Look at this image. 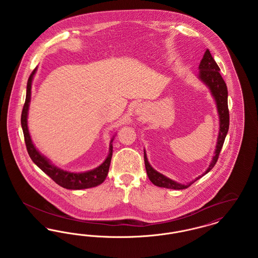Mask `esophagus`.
<instances>
[{"label": "esophagus", "instance_id": "34e87169", "mask_svg": "<svg viewBox=\"0 0 258 258\" xmlns=\"http://www.w3.org/2000/svg\"><path fill=\"white\" fill-rule=\"evenodd\" d=\"M146 109V105L143 104V103H138L136 105V108H135V114L137 115H140V114H143L145 112Z\"/></svg>", "mask_w": 258, "mask_h": 258}]
</instances>
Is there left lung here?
<instances>
[{
  "instance_id": "8db88e82",
  "label": "left lung",
  "mask_w": 258,
  "mask_h": 258,
  "mask_svg": "<svg viewBox=\"0 0 258 258\" xmlns=\"http://www.w3.org/2000/svg\"><path fill=\"white\" fill-rule=\"evenodd\" d=\"M198 69H199L198 79L208 87L213 98L216 101L217 110H218L219 119H220V131H219L218 141H217L216 150H215V156L213 157L212 161L210 162L207 170L202 175L198 176L194 181L187 184H181L173 181L168 177L164 176L163 174L154 169L148 161L147 154H146V151L144 150V161H145V167H146L148 177L150 181L157 186L172 188V189H184L188 187L189 185H191L195 182H197L198 179H200L202 176L207 174L211 169H213V167L217 163L221 148L224 143V139L228 133L229 111H228V104H227V97H228L227 87L220 74V68L214 60V58L212 57L209 49L206 50V52L204 53V56L200 61Z\"/></svg>"
}]
</instances>
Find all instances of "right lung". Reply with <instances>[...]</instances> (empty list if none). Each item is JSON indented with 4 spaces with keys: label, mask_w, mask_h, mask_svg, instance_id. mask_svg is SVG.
I'll use <instances>...</instances> for the list:
<instances>
[{
    "label": "right lung",
    "mask_w": 258,
    "mask_h": 258,
    "mask_svg": "<svg viewBox=\"0 0 258 258\" xmlns=\"http://www.w3.org/2000/svg\"><path fill=\"white\" fill-rule=\"evenodd\" d=\"M37 67L33 71V73L31 74L28 79L26 99H25L24 106L21 114V125L24 134L26 147L30 158L34 161V163H36L42 171L44 172L46 175H48L56 184L61 185L64 188L84 189V188H90V187H94L98 184H102L108 174L109 166H110L111 158L113 153L112 142L114 140V136L111 139L108 156L106 157L104 161L95 169H92L89 171L78 172V173L62 170L61 168L55 166L54 164L51 163V161L46 157L41 155L36 146L34 145L29 133L27 119H28V111H29L30 101H31L32 82L34 79V75L37 73Z\"/></svg>",
    "instance_id": "obj_1"
}]
</instances>
